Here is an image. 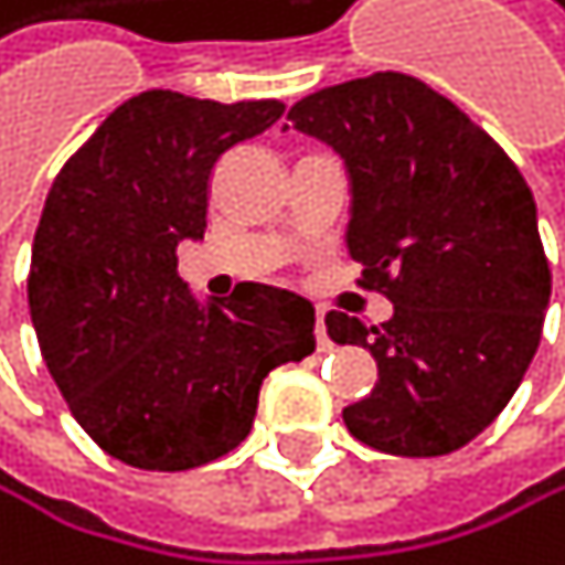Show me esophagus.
I'll use <instances>...</instances> for the list:
<instances>
[{
    "mask_svg": "<svg viewBox=\"0 0 565 565\" xmlns=\"http://www.w3.org/2000/svg\"><path fill=\"white\" fill-rule=\"evenodd\" d=\"M316 340H319V351H330V337H326V319H322V312L316 316Z\"/></svg>",
    "mask_w": 565,
    "mask_h": 565,
    "instance_id": "1",
    "label": "esophagus"
}]
</instances>
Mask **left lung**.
<instances>
[{"label": "left lung", "mask_w": 565, "mask_h": 565, "mask_svg": "<svg viewBox=\"0 0 565 565\" xmlns=\"http://www.w3.org/2000/svg\"><path fill=\"white\" fill-rule=\"evenodd\" d=\"M288 120L343 159L347 249L392 301L382 326L326 316L330 340L379 361L347 430L385 455L458 451L511 403L542 340L552 277L532 190L487 131L403 72L326 86Z\"/></svg>", "instance_id": "obj_1"}]
</instances>
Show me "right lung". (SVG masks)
<instances>
[{
    "label": "right lung",
    "instance_id": "1",
    "mask_svg": "<svg viewBox=\"0 0 565 565\" xmlns=\"http://www.w3.org/2000/svg\"><path fill=\"white\" fill-rule=\"evenodd\" d=\"M285 114L149 89L120 104L54 177L30 249V322L54 385L124 466L183 472L246 441L259 385L316 351L309 298L239 285L198 298L177 246L204 239L207 180Z\"/></svg>",
    "mask_w": 565,
    "mask_h": 565
}]
</instances>
